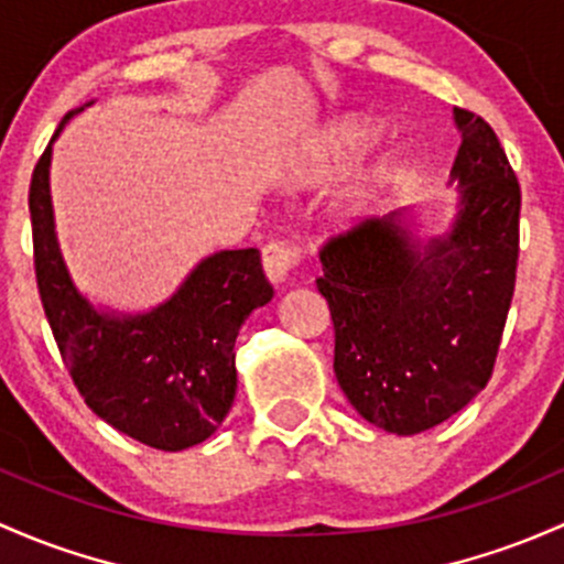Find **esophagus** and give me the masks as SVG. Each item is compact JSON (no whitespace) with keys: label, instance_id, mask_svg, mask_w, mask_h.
Wrapping results in <instances>:
<instances>
[{"label":"esophagus","instance_id":"obj_1","mask_svg":"<svg viewBox=\"0 0 564 564\" xmlns=\"http://www.w3.org/2000/svg\"><path fill=\"white\" fill-rule=\"evenodd\" d=\"M300 259H302L300 246L297 242H289V240L267 242L264 251H262L264 272L272 283L289 281V275H292V272L300 267Z\"/></svg>","mask_w":564,"mask_h":564}]
</instances>
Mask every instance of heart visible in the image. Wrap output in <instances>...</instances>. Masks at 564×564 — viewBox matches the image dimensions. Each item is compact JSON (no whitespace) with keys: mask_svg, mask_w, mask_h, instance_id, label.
I'll use <instances>...</instances> for the list:
<instances>
[{"mask_svg":"<svg viewBox=\"0 0 564 564\" xmlns=\"http://www.w3.org/2000/svg\"><path fill=\"white\" fill-rule=\"evenodd\" d=\"M381 138V129L365 116H337L332 118L327 127L318 132L311 148V173L313 175H335L354 164L361 153L370 151ZM391 181V164L370 170L357 186L351 188L348 197V213H365L367 207L376 203L378 192Z\"/></svg>","mask_w":564,"mask_h":564,"instance_id":"b5f03b06","label":"heart"}]
</instances>
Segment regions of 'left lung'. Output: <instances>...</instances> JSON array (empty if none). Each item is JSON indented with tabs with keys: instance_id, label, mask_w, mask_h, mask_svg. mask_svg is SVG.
<instances>
[{
	"instance_id": "obj_1",
	"label": "left lung",
	"mask_w": 564,
	"mask_h": 564,
	"mask_svg": "<svg viewBox=\"0 0 564 564\" xmlns=\"http://www.w3.org/2000/svg\"><path fill=\"white\" fill-rule=\"evenodd\" d=\"M454 121L452 232L419 242L391 213L318 253L337 383L361 419L397 435L446 422L489 383L517 286V173L481 116L454 108Z\"/></svg>"
}]
</instances>
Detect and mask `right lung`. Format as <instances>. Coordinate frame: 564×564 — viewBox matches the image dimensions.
Returning <instances> with one entry per match:
<instances>
[{
    "mask_svg": "<svg viewBox=\"0 0 564 564\" xmlns=\"http://www.w3.org/2000/svg\"><path fill=\"white\" fill-rule=\"evenodd\" d=\"M73 116V112H69ZM29 186L34 275L64 365L86 405L123 435L162 452L207 441L235 402V340L272 300L257 248L218 251L159 307L138 316L97 311L75 289L53 229L51 145Z\"/></svg>",
    "mask_w": 564,
    "mask_h": 564,
    "instance_id": "add662e5",
    "label": "right lung"
}]
</instances>
